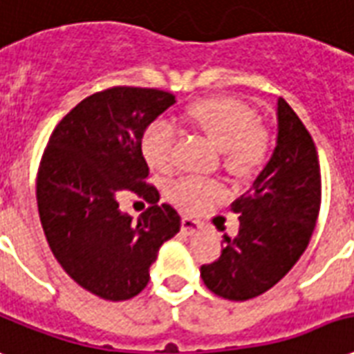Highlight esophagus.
Wrapping results in <instances>:
<instances>
[{
  "label": "esophagus",
  "mask_w": 354,
  "mask_h": 354,
  "mask_svg": "<svg viewBox=\"0 0 354 354\" xmlns=\"http://www.w3.org/2000/svg\"><path fill=\"white\" fill-rule=\"evenodd\" d=\"M201 229H203V225L198 223V221H195L193 217H184V219H182V232L187 234V236L197 234Z\"/></svg>",
  "instance_id": "obj_1"
}]
</instances>
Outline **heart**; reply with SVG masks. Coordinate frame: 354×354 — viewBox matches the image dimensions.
I'll return each instance as SVG.
<instances>
[{
    "label": "heart",
    "mask_w": 354,
    "mask_h": 354,
    "mask_svg": "<svg viewBox=\"0 0 354 354\" xmlns=\"http://www.w3.org/2000/svg\"><path fill=\"white\" fill-rule=\"evenodd\" d=\"M184 120L201 131L221 151L223 167L232 176L248 178L263 169L270 156V135L257 124V114L248 104L230 97L204 99L191 104ZM140 151L150 169L169 174L176 167V135L165 122H153L142 133ZM221 185L214 180L180 178L170 185L169 197L187 212L204 210L221 197Z\"/></svg>",
    "instance_id": "heart-1"
}]
</instances>
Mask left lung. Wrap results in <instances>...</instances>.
Here are the masks:
<instances>
[{
    "instance_id": "left-lung-1",
    "label": "left lung",
    "mask_w": 354,
    "mask_h": 354,
    "mask_svg": "<svg viewBox=\"0 0 354 354\" xmlns=\"http://www.w3.org/2000/svg\"><path fill=\"white\" fill-rule=\"evenodd\" d=\"M321 208V167L313 138L283 99L277 101V146L250 189L230 204L240 229L225 234L217 261L201 266L204 285L227 300L263 295L297 264Z\"/></svg>"
}]
</instances>
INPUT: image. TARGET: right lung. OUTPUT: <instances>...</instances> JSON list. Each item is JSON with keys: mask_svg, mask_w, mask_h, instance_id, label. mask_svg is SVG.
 <instances>
[{"mask_svg": "<svg viewBox=\"0 0 354 354\" xmlns=\"http://www.w3.org/2000/svg\"><path fill=\"white\" fill-rule=\"evenodd\" d=\"M174 103L156 88L97 91L62 118L41 157L37 206L46 242L62 268L104 300L137 297L159 248L182 225L146 182L150 169L140 151L144 129ZM124 190L152 204L137 222L119 210Z\"/></svg>", "mask_w": 354, "mask_h": 354, "instance_id": "1", "label": "right lung"}]
</instances>
